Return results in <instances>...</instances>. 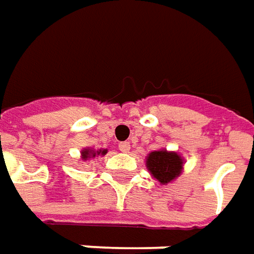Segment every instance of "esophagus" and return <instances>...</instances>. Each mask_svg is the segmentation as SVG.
Here are the masks:
<instances>
[{"label": "esophagus", "instance_id": "esophagus-1", "mask_svg": "<svg viewBox=\"0 0 254 254\" xmlns=\"http://www.w3.org/2000/svg\"><path fill=\"white\" fill-rule=\"evenodd\" d=\"M118 148H120V151L127 152L130 150V144H129V141H121V143L118 144Z\"/></svg>", "mask_w": 254, "mask_h": 254}]
</instances>
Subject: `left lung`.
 Here are the masks:
<instances>
[{
    "instance_id": "8db88e82",
    "label": "left lung",
    "mask_w": 254,
    "mask_h": 254,
    "mask_svg": "<svg viewBox=\"0 0 254 254\" xmlns=\"http://www.w3.org/2000/svg\"><path fill=\"white\" fill-rule=\"evenodd\" d=\"M183 158L173 151L158 150L148 154L145 166L154 179L161 184H168L182 175Z\"/></svg>"
}]
</instances>
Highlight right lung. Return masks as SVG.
I'll use <instances>...</instances> for the list:
<instances>
[{
  "label": "right lung",
  "instance_id": "right-lung-1",
  "mask_svg": "<svg viewBox=\"0 0 254 254\" xmlns=\"http://www.w3.org/2000/svg\"><path fill=\"white\" fill-rule=\"evenodd\" d=\"M107 152V150H99V151H93V150H90V148H85L81 152V158L86 161V159H89V158H95L96 155H104Z\"/></svg>",
  "mask_w": 254,
  "mask_h": 254
}]
</instances>
